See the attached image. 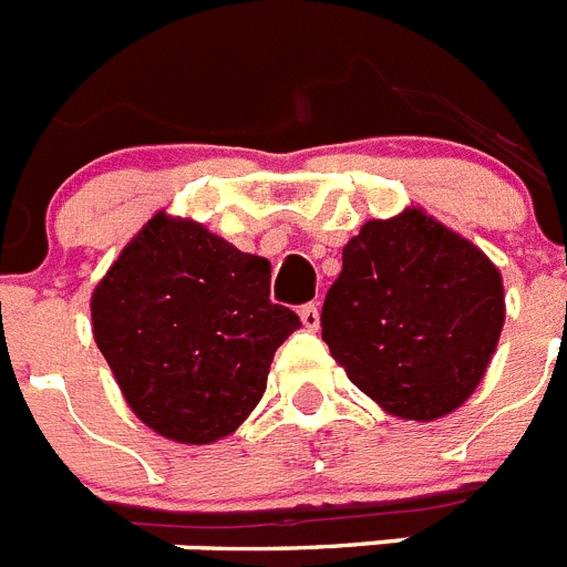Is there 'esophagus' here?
Segmentation results:
<instances>
[{
  "mask_svg": "<svg viewBox=\"0 0 567 567\" xmlns=\"http://www.w3.org/2000/svg\"><path fill=\"white\" fill-rule=\"evenodd\" d=\"M300 320H303V327H307L309 332H318V327H320L318 303H303V307H300Z\"/></svg>",
  "mask_w": 567,
  "mask_h": 567,
  "instance_id": "34e87169",
  "label": "esophagus"
}]
</instances>
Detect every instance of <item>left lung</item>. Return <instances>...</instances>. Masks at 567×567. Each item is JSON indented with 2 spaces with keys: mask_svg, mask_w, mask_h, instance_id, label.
<instances>
[{
  "mask_svg": "<svg viewBox=\"0 0 567 567\" xmlns=\"http://www.w3.org/2000/svg\"><path fill=\"white\" fill-rule=\"evenodd\" d=\"M503 320L497 267L420 209L360 227L320 312L349 380L405 420H437L468 400Z\"/></svg>",
  "mask_w": 567,
  "mask_h": 567,
  "instance_id": "left-lung-1",
  "label": "left lung"
}]
</instances>
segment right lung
<instances>
[{"label": "right lung", "instance_id": "add662e5", "mask_svg": "<svg viewBox=\"0 0 567 567\" xmlns=\"http://www.w3.org/2000/svg\"><path fill=\"white\" fill-rule=\"evenodd\" d=\"M93 334L135 417L178 443L233 434L300 327L269 300V260L158 213L93 292Z\"/></svg>", "mask_w": 567, "mask_h": 567}]
</instances>
